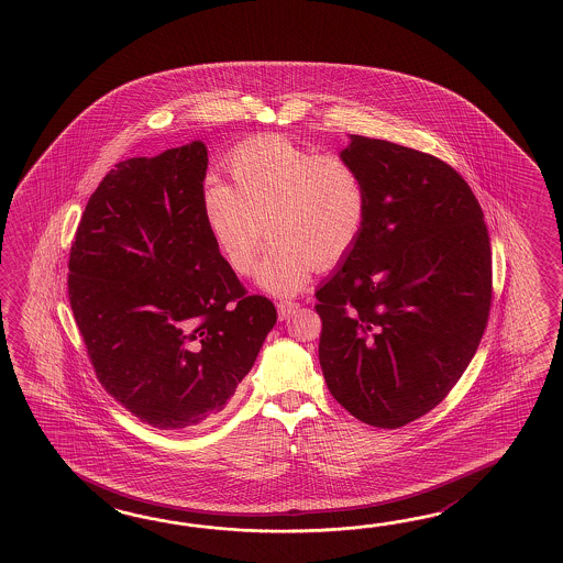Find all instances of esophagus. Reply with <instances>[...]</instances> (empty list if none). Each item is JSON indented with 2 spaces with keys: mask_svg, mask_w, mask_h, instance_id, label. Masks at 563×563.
<instances>
[{
  "mask_svg": "<svg viewBox=\"0 0 563 563\" xmlns=\"http://www.w3.org/2000/svg\"><path fill=\"white\" fill-rule=\"evenodd\" d=\"M298 308V303L296 301H279L277 303V316H279V320H286L287 316L291 313V311Z\"/></svg>",
  "mask_w": 563,
  "mask_h": 563,
  "instance_id": "1",
  "label": "esophagus"
}]
</instances>
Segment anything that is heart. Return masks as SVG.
I'll return each instance as SVG.
<instances>
[{"label":"heart","instance_id":"obj_1","mask_svg":"<svg viewBox=\"0 0 563 563\" xmlns=\"http://www.w3.org/2000/svg\"><path fill=\"white\" fill-rule=\"evenodd\" d=\"M233 185L209 177L201 191L205 225L217 252L238 274H252L267 233L272 247L257 267V286L294 296L313 265L340 264L358 243L368 219V187L346 156L262 136L228 161Z\"/></svg>","mask_w":563,"mask_h":563}]
</instances>
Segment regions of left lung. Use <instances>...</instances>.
<instances>
[{
    "label": "left lung",
    "mask_w": 563,
    "mask_h": 563,
    "mask_svg": "<svg viewBox=\"0 0 563 563\" xmlns=\"http://www.w3.org/2000/svg\"><path fill=\"white\" fill-rule=\"evenodd\" d=\"M368 187L352 252L318 287L320 366L352 417L398 429L451 393L490 308V243L465 179L437 156L350 134Z\"/></svg>",
    "instance_id": "left-lung-1"
}]
</instances>
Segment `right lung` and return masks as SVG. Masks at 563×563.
<instances>
[{
  "label": "right lung",
  "instance_id": "add662e5",
  "mask_svg": "<svg viewBox=\"0 0 563 563\" xmlns=\"http://www.w3.org/2000/svg\"><path fill=\"white\" fill-rule=\"evenodd\" d=\"M207 163L201 141L122 161L88 199L70 250L68 296L96 378L161 431L216 419L277 320L205 225Z\"/></svg>",
  "mask_w": 563,
  "mask_h": 563
}]
</instances>
